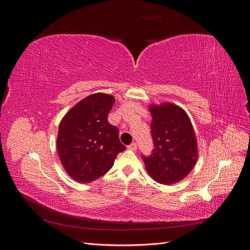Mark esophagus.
Wrapping results in <instances>:
<instances>
[{
  "instance_id": "obj_1",
  "label": "esophagus",
  "mask_w": 250,
  "mask_h": 250,
  "mask_svg": "<svg viewBox=\"0 0 250 250\" xmlns=\"http://www.w3.org/2000/svg\"><path fill=\"white\" fill-rule=\"evenodd\" d=\"M137 148H138L137 143H131L130 145L128 146V149H129V150H132V151H135V150H137Z\"/></svg>"
}]
</instances>
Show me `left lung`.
<instances>
[{
  "mask_svg": "<svg viewBox=\"0 0 250 250\" xmlns=\"http://www.w3.org/2000/svg\"><path fill=\"white\" fill-rule=\"evenodd\" d=\"M154 149L144 157L146 171L155 181L176 184L192 171L198 158L197 139L188 113L176 104L149 106Z\"/></svg>",
  "mask_w": 250,
  "mask_h": 250,
  "instance_id": "8db88e82",
  "label": "left lung"
}]
</instances>
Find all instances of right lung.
<instances>
[{"mask_svg":"<svg viewBox=\"0 0 250 250\" xmlns=\"http://www.w3.org/2000/svg\"><path fill=\"white\" fill-rule=\"evenodd\" d=\"M115 97L103 93L87 96L65 113L59 124L57 151L65 172L78 183L103 176L117 155L126 149L119 130L107 116Z\"/></svg>","mask_w":250,"mask_h":250,"instance_id":"add662e5","label":"right lung"}]
</instances>
